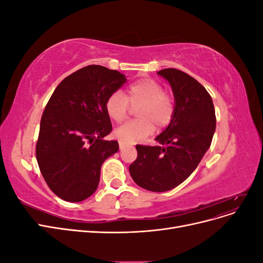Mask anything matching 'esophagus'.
I'll list each match as a JSON object with an SVG mask.
<instances>
[{"mask_svg": "<svg viewBox=\"0 0 263 263\" xmlns=\"http://www.w3.org/2000/svg\"><path fill=\"white\" fill-rule=\"evenodd\" d=\"M118 145H119V148H121V149H123L126 146V144H125V142H123V141H119Z\"/></svg>", "mask_w": 263, "mask_h": 263, "instance_id": "34e87169", "label": "esophagus"}]
</instances>
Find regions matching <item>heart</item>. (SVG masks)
I'll list each match as a JSON object with an SVG mask.
<instances>
[{
    "label": "heart",
    "instance_id": "1",
    "mask_svg": "<svg viewBox=\"0 0 263 263\" xmlns=\"http://www.w3.org/2000/svg\"><path fill=\"white\" fill-rule=\"evenodd\" d=\"M129 104L136 106L134 121L127 122L115 129L114 135L126 144L144 140L155 132L169 126L174 117L176 104L170 94L165 93L160 82L153 79H142L132 83L125 94L114 92L105 102V110L110 119L121 123L128 115Z\"/></svg>",
    "mask_w": 263,
    "mask_h": 263
}]
</instances>
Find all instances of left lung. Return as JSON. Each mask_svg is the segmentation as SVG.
I'll return each mask as SVG.
<instances>
[{"label":"left lung","instance_id":"1","mask_svg":"<svg viewBox=\"0 0 263 263\" xmlns=\"http://www.w3.org/2000/svg\"><path fill=\"white\" fill-rule=\"evenodd\" d=\"M172 87L176 112L170 125L156 137L160 145H137L129 165L136 184L151 192H165L185 181L209 150L216 128L211 95L194 78L178 69L158 71Z\"/></svg>","mask_w":263,"mask_h":263}]
</instances>
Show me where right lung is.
<instances>
[{
	"label": "right lung",
	"mask_w": 263,
	"mask_h": 263,
	"mask_svg": "<svg viewBox=\"0 0 263 263\" xmlns=\"http://www.w3.org/2000/svg\"><path fill=\"white\" fill-rule=\"evenodd\" d=\"M126 82L116 70L91 65L63 79L42 116L36 144L39 169L52 192L81 202L98 189L101 166L118 151L105 102Z\"/></svg>",
	"instance_id": "right-lung-1"
}]
</instances>
